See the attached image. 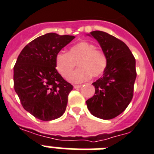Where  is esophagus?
I'll list each match as a JSON object with an SVG mask.
<instances>
[{"label": "esophagus", "mask_w": 154, "mask_h": 154, "mask_svg": "<svg viewBox=\"0 0 154 154\" xmlns=\"http://www.w3.org/2000/svg\"><path fill=\"white\" fill-rule=\"evenodd\" d=\"M74 87L75 89H79L80 87H81V85H74Z\"/></svg>", "instance_id": "esophagus-1"}]
</instances>
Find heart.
<instances>
[{
  "label": "heart",
  "instance_id": "b5f03b06",
  "mask_svg": "<svg viewBox=\"0 0 154 154\" xmlns=\"http://www.w3.org/2000/svg\"><path fill=\"white\" fill-rule=\"evenodd\" d=\"M78 62L79 68L71 73ZM107 65V57L103 51L96 49L95 45L81 41L72 46L68 53L60 51L55 57V66L58 73L72 83H81L103 74Z\"/></svg>",
  "mask_w": 154,
  "mask_h": 154
}]
</instances>
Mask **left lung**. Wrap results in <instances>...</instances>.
I'll list each match as a JSON object with an SVG mask.
<instances>
[{
    "mask_svg": "<svg viewBox=\"0 0 154 154\" xmlns=\"http://www.w3.org/2000/svg\"><path fill=\"white\" fill-rule=\"evenodd\" d=\"M107 57L103 77L93 83L95 94L86 101L94 117L110 120L125 110L134 96L137 77L136 60L131 50L120 40L103 31L90 33Z\"/></svg>",
    "mask_w": 154,
    "mask_h": 154,
    "instance_id": "obj_1",
    "label": "left lung"
}]
</instances>
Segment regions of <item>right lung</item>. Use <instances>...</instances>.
Returning a JSON list of instances; mask_svg holds the SVG:
<instances>
[{"instance_id": "right-lung-1", "label": "right lung", "mask_w": 154, "mask_h": 154, "mask_svg": "<svg viewBox=\"0 0 154 154\" xmlns=\"http://www.w3.org/2000/svg\"><path fill=\"white\" fill-rule=\"evenodd\" d=\"M74 36L48 33L22 50L14 67V91L24 110L44 121L61 117L73 86L57 72L55 57Z\"/></svg>"}]
</instances>
